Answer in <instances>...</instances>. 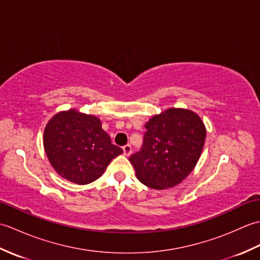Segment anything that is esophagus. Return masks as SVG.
<instances>
[{
    "label": "esophagus",
    "instance_id": "1",
    "mask_svg": "<svg viewBox=\"0 0 260 260\" xmlns=\"http://www.w3.org/2000/svg\"><path fill=\"white\" fill-rule=\"evenodd\" d=\"M123 151H124V155L129 156L131 154H132V146H131V144H126L123 147Z\"/></svg>",
    "mask_w": 260,
    "mask_h": 260
}]
</instances>
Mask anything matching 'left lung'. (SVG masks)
<instances>
[{
  "label": "left lung",
  "mask_w": 260,
  "mask_h": 260,
  "mask_svg": "<svg viewBox=\"0 0 260 260\" xmlns=\"http://www.w3.org/2000/svg\"><path fill=\"white\" fill-rule=\"evenodd\" d=\"M145 128L141 150L129 157L137 179L155 190L181 183L201 155L203 121L191 110L170 108L152 117Z\"/></svg>",
  "instance_id": "obj_1"
}]
</instances>
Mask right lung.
I'll use <instances>...</instances> for the list:
<instances>
[{"label":"right lung","instance_id":"obj_1","mask_svg":"<svg viewBox=\"0 0 260 260\" xmlns=\"http://www.w3.org/2000/svg\"><path fill=\"white\" fill-rule=\"evenodd\" d=\"M43 145L56 172L76 184L97 180L110 161L123 153L102 128L101 120L75 109L49 120Z\"/></svg>","mask_w":260,"mask_h":260}]
</instances>
